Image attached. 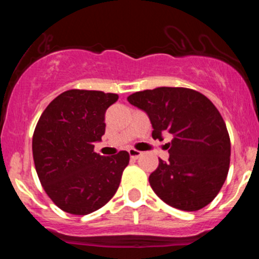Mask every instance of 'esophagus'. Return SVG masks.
<instances>
[{"instance_id":"esophagus-1","label":"esophagus","mask_w":259,"mask_h":259,"mask_svg":"<svg viewBox=\"0 0 259 259\" xmlns=\"http://www.w3.org/2000/svg\"><path fill=\"white\" fill-rule=\"evenodd\" d=\"M129 154H130V157H132L133 159H138L139 157L142 154V152H140V151L134 150V148H130V150H129Z\"/></svg>"}]
</instances>
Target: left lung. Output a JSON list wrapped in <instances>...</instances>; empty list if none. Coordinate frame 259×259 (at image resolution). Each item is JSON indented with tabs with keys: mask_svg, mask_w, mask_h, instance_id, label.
<instances>
[{
	"mask_svg": "<svg viewBox=\"0 0 259 259\" xmlns=\"http://www.w3.org/2000/svg\"><path fill=\"white\" fill-rule=\"evenodd\" d=\"M127 101L148 115L153 139L173 136L167 144L169 159H159L148 178L156 195L187 212L210 203L230 164V139L215 106L204 95L185 88L135 92Z\"/></svg>",
	"mask_w": 259,
	"mask_h": 259,
	"instance_id": "left-lung-1",
	"label": "left lung"
}]
</instances>
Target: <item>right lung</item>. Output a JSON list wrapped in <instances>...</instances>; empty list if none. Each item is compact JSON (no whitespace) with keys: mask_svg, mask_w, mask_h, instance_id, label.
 Listing matches in <instances>:
<instances>
[{"mask_svg":"<svg viewBox=\"0 0 259 259\" xmlns=\"http://www.w3.org/2000/svg\"><path fill=\"white\" fill-rule=\"evenodd\" d=\"M118 95L68 90L46 107L32 136L35 168L46 194L70 214L103 207L117 192L129 153L94 152L105 134L107 108Z\"/></svg>","mask_w":259,"mask_h":259,"instance_id":"add662e5","label":"right lung"}]
</instances>
